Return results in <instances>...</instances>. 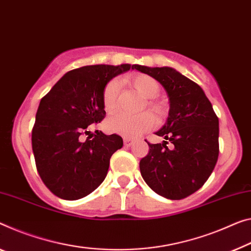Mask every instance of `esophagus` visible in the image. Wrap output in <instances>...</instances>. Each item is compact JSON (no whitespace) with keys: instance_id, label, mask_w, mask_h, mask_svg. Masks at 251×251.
Here are the masks:
<instances>
[{"instance_id":"esophagus-1","label":"esophagus","mask_w":251,"mask_h":251,"mask_svg":"<svg viewBox=\"0 0 251 251\" xmlns=\"http://www.w3.org/2000/svg\"><path fill=\"white\" fill-rule=\"evenodd\" d=\"M123 142H125L126 147H131V146L134 144V140H133V139H131V138H125V139H123Z\"/></svg>"}]
</instances>
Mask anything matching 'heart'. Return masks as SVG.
<instances>
[{"label": "heart", "mask_w": 251, "mask_h": 251, "mask_svg": "<svg viewBox=\"0 0 251 251\" xmlns=\"http://www.w3.org/2000/svg\"><path fill=\"white\" fill-rule=\"evenodd\" d=\"M131 83L134 88L144 98L150 99L147 105L150 110L158 115L163 114V106L161 104L152 101L159 94L160 86L156 79L148 75H138L131 79ZM120 90V83L117 79L110 80L104 87L102 100L104 109L106 111H112L117 103V98ZM155 125V118L149 112H142L137 115H129L125 113H115L106 120L105 126L111 132L118 133L126 138H133L148 131Z\"/></svg>", "instance_id": "b5f03b06"}]
</instances>
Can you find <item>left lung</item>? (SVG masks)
Returning <instances> with one entry per match:
<instances>
[{
	"label": "left lung",
	"mask_w": 251,
	"mask_h": 251,
	"mask_svg": "<svg viewBox=\"0 0 251 251\" xmlns=\"http://www.w3.org/2000/svg\"><path fill=\"white\" fill-rule=\"evenodd\" d=\"M134 69L151 76L165 88L169 100L168 118L156 134L161 144H149L140 160L142 178L158 195L180 200L203 186L219 157V119L198 84L172 67ZM172 147L168 149V142Z\"/></svg>",
	"instance_id": "obj_1"
}]
</instances>
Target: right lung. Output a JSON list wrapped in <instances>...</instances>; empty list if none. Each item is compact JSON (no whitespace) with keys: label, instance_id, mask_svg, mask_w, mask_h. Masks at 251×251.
<instances>
[{"label":"right lung","instance_id":"1","mask_svg":"<svg viewBox=\"0 0 251 251\" xmlns=\"http://www.w3.org/2000/svg\"><path fill=\"white\" fill-rule=\"evenodd\" d=\"M130 68L134 65L73 69L41 99L32 129V150L42 182L58 198L82 199L106 177L110 158L122 148L123 140L118 134L106 136L99 130L91 133L88 129L105 117L104 87Z\"/></svg>","mask_w":251,"mask_h":251}]
</instances>
